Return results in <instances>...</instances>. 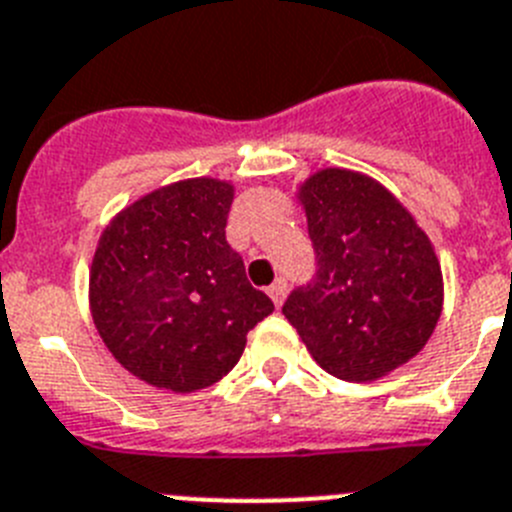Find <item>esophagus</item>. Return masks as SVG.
I'll use <instances>...</instances> for the list:
<instances>
[{"instance_id":"esophagus-1","label":"esophagus","mask_w":512,"mask_h":512,"mask_svg":"<svg viewBox=\"0 0 512 512\" xmlns=\"http://www.w3.org/2000/svg\"><path fill=\"white\" fill-rule=\"evenodd\" d=\"M268 293H270V299H273V304L281 306L283 299H286V293H288V281H286V278H278V281H275L273 286L268 288Z\"/></svg>"}]
</instances>
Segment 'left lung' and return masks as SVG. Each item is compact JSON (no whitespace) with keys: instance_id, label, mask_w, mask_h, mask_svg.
Segmentation results:
<instances>
[{"instance_id":"8db88e82","label":"left lung","mask_w":512,"mask_h":512,"mask_svg":"<svg viewBox=\"0 0 512 512\" xmlns=\"http://www.w3.org/2000/svg\"><path fill=\"white\" fill-rule=\"evenodd\" d=\"M301 203L317 270L283 314L324 371L379 379L433 335L443 306L438 257L397 198L366 175L317 172Z\"/></svg>"}]
</instances>
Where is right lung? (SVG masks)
<instances>
[{"mask_svg":"<svg viewBox=\"0 0 512 512\" xmlns=\"http://www.w3.org/2000/svg\"><path fill=\"white\" fill-rule=\"evenodd\" d=\"M231 185L185 180L115 216L90 270L92 319L115 361L159 389L195 391L237 366L273 314L226 242Z\"/></svg>","mask_w":512,"mask_h":512,"instance_id":"obj_1","label":"right lung"}]
</instances>
